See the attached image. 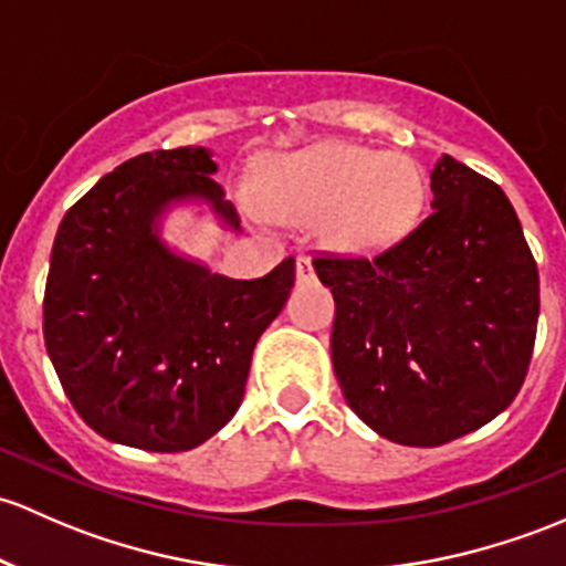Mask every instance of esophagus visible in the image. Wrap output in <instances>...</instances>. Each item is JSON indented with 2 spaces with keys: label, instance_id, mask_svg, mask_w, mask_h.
<instances>
[{
  "label": "esophagus",
  "instance_id": "1",
  "mask_svg": "<svg viewBox=\"0 0 566 566\" xmlns=\"http://www.w3.org/2000/svg\"><path fill=\"white\" fill-rule=\"evenodd\" d=\"M295 273H298L301 282H308V279H314V263L308 258H298L295 260Z\"/></svg>",
  "mask_w": 566,
  "mask_h": 566
}]
</instances>
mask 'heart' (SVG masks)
<instances>
[{
	"label": "heart",
	"mask_w": 566,
	"mask_h": 566,
	"mask_svg": "<svg viewBox=\"0 0 566 566\" xmlns=\"http://www.w3.org/2000/svg\"><path fill=\"white\" fill-rule=\"evenodd\" d=\"M254 203L279 222H319L338 252L371 254L407 235L423 208V176L403 154L323 143L271 159L254 176Z\"/></svg>",
	"instance_id": "1"
}]
</instances>
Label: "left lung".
<instances>
[{"instance_id": "1", "label": "left lung", "mask_w": 566, "mask_h": 566, "mask_svg": "<svg viewBox=\"0 0 566 566\" xmlns=\"http://www.w3.org/2000/svg\"><path fill=\"white\" fill-rule=\"evenodd\" d=\"M431 213L374 258L319 254L333 371L379 437L439 448L513 403L539 317V273L513 203L444 154Z\"/></svg>"}]
</instances>
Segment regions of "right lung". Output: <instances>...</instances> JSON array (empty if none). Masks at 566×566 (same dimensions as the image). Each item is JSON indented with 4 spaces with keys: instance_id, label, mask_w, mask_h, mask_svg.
I'll list each match as a JSON object with an SVG mask.
<instances>
[{
    "instance_id": "right-lung-1",
    "label": "right lung",
    "mask_w": 566,
    "mask_h": 566,
    "mask_svg": "<svg viewBox=\"0 0 566 566\" xmlns=\"http://www.w3.org/2000/svg\"><path fill=\"white\" fill-rule=\"evenodd\" d=\"M206 148L140 154L64 213L51 249L43 336L75 412L111 442L181 453L238 412L258 338L295 284V260L228 279L163 247L154 222L203 198L238 230Z\"/></svg>"
}]
</instances>
